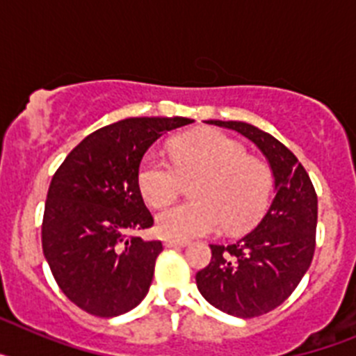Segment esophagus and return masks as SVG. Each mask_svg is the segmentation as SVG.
Returning a JSON list of instances; mask_svg holds the SVG:
<instances>
[{"label":"esophagus","instance_id":"1","mask_svg":"<svg viewBox=\"0 0 356 356\" xmlns=\"http://www.w3.org/2000/svg\"><path fill=\"white\" fill-rule=\"evenodd\" d=\"M187 244V241H175V238H165L163 241V246L165 248H185Z\"/></svg>","mask_w":356,"mask_h":356}]
</instances>
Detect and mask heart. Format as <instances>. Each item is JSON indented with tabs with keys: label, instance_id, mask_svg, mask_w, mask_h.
<instances>
[{
	"label": "heart",
	"instance_id": "1",
	"mask_svg": "<svg viewBox=\"0 0 356 356\" xmlns=\"http://www.w3.org/2000/svg\"><path fill=\"white\" fill-rule=\"evenodd\" d=\"M171 159L149 151L140 162V194L153 207L168 203L181 185L194 178V200L175 203L156 213V229L165 238L187 241L225 226L235 234L259 221L271 197V168L248 156L246 147L228 135L203 130L178 137L171 144Z\"/></svg>",
	"mask_w": 356,
	"mask_h": 356
}]
</instances>
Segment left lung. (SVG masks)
I'll use <instances>...</instances> for the list:
<instances>
[{"instance_id":"8db88e82","label":"left lung","mask_w":356,"mask_h":356,"mask_svg":"<svg viewBox=\"0 0 356 356\" xmlns=\"http://www.w3.org/2000/svg\"><path fill=\"white\" fill-rule=\"evenodd\" d=\"M235 130L259 147L275 176V200L262 221L234 244H210L212 260L197 271L201 296L229 316L259 317L292 294L316 250L317 194L289 147L242 121H207Z\"/></svg>"}]
</instances>
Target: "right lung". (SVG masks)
<instances>
[{"mask_svg": "<svg viewBox=\"0 0 356 356\" xmlns=\"http://www.w3.org/2000/svg\"><path fill=\"white\" fill-rule=\"evenodd\" d=\"M187 118H130L87 135L49 184L42 251L72 303L97 317L130 312L149 291L160 241L134 232L153 226L140 194V162Z\"/></svg>", "mask_w": 356, "mask_h": 356, "instance_id": "obj_1", "label": "right lung"}]
</instances>
